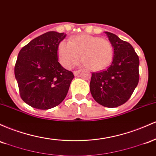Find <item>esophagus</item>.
Segmentation results:
<instances>
[{
    "instance_id": "esophagus-1",
    "label": "esophagus",
    "mask_w": 156,
    "mask_h": 156,
    "mask_svg": "<svg viewBox=\"0 0 156 156\" xmlns=\"http://www.w3.org/2000/svg\"><path fill=\"white\" fill-rule=\"evenodd\" d=\"M80 72H81V71H80V70H79V71H73V74H74V76H77V75Z\"/></svg>"
}]
</instances>
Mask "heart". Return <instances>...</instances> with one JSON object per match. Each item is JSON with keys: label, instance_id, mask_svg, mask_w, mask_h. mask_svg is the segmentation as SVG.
I'll return each mask as SVG.
<instances>
[{"label": "heart", "instance_id": "heart-1", "mask_svg": "<svg viewBox=\"0 0 156 156\" xmlns=\"http://www.w3.org/2000/svg\"><path fill=\"white\" fill-rule=\"evenodd\" d=\"M58 58L61 65L70 69L83 59L92 71H101L110 66L114 49L108 40L89 34H79L70 42L62 41L58 46Z\"/></svg>", "mask_w": 156, "mask_h": 156}]
</instances>
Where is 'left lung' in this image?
I'll list each match as a JSON object with an SVG mask.
<instances>
[{
  "label": "left lung",
  "instance_id": "obj_1",
  "mask_svg": "<svg viewBox=\"0 0 156 156\" xmlns=\"http://www.w3.org/2000/svg\"><path fill=\"white\" fill-rule=\"evenodd\" d=\"M114 48L113 61L108 69L92 73L90 90L97 102L116 108L130 99L139 80V59L130 43L105 31Z\"/></svg>",
  "mask_w": 156,
  "mask_h": 156
}]
</instances>
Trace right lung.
<instances>
[{
	"mask_svg": "<svg viewBox=\"0 0 156 156\" xmlns=\"http://www.w3.org/2000/svg\"><path fill=\"white\" fill-rule=\"evenodd\" d=\"M64 33L48 31L33 39L19 52L15 75L21 99L32 108L48 110L60 104L74 75L58 62Z\"/></svg>",
	"mask_w": 156,
	"mask_h": 156,
	"instance_id": "add662e5",
	"label": "right lung"
}]
</instances>
